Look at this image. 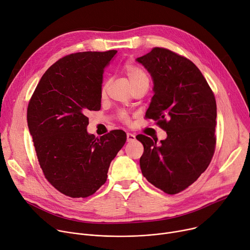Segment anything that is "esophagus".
<instances>
[{
  "label": "esophagus",
  "instance_id": "obj_1",
  "mask_svg": "<svg viewBox=\"0 0 250 250\" xmlns=\"http://www.w3.org/2000/svg\"><path fill=\"white\" fill-rule=\"evenodd\" d=\"M135 139H136V137H135V135H134V134L127 133V141L128 142H133V141H135Z\"/></svg>",
  "mask_w": 250,
  "mask_h": 250
}]
</instances>
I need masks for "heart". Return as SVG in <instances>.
<instances>
[{
    "mask_svg": "<svg viewBox=\"0 0 250 250\" xmlns=\"http://www.w3.org/2000/svg\"><path fill=\"white\" fill-rule=\"evenodd\" d=\"M123 72L128 77V79L133 88L140 85V84H143V83H149L148 76L145 73V71L143 69H141L140 67H138L137 65L133 64L132 62H126L124 64ZM107 87H108V83H105L101 89V94L103 96L106 94ZM119 117L123 122H126V123L129 122V120H130L129 115L126 111H120Z\"/></svg>",
    "mask_w": 250,
    "mask_h": 250,
    "instance_id": "obj_1",
    "label": "heart"
}]
</instances>
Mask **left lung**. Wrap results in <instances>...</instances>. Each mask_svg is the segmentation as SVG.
Listing matches in <instances>:
<instances>
[{
    "label": "left lung",
    "instance_id": "1",
    "mask_svg": "<svg viewBox=\"0 0 250 250\" xmlns=\"http://www.w3.org/2000/svg\"><path fill=\"white\" fill-rule=\"evenodd\" d=\"M150 73L154 87L146 119L167 133L160 144L142 134L140 158L143 176L167 194L194 183L213 157L216 101L200 70L185 57L165 48H153L136 59Z\"/></svg>",
    "mask_w": 250,
    "mask_h": 250
}]
</instances>
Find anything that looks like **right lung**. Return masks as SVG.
Listing matches in <instances>:
<instances>
[{
    "label": "right lung",
    "mask_w": 250,
    "mask_h": 250,
    "mask_svg": "<svg viewBox=\"0 0 250 250\" xmlns=\"http://www.w3.org/2000/svg\"><path fill=\"white\" fill-rule=\"evenodd\" d=\"M116 50L67 55L42 76L30 99L27 121L46 179L72 198L94 194L126 142L123 130L100 139L88 134V111L101 108L104 68Z\"/></svg>",
    "instance_id": "add662e5"
}]
</instances>
